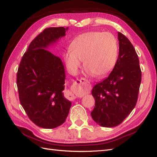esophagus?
Masks as SVG:
<instances>
[{
    "label": "esophagus",
    "instance_id": "esophagus-1",
    "mask_svg": "<svg viewBox=\"0 0 157 157\" xmlns=\"http://www.w3.org/2000/svg\"><path fill=\"white\" fill-rule=\"evenodd\" d=\"M79 82V84H86L88 83V82H87V80H86L85 79H80V80H78ZM69 98H70V99H71V100H74V99H75V96L73 94V93H69Z\"/></svg>",
    "mask_w": 157,
    "mask_h": 157
}]
</instances>
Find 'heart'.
<instances>
[{"mask_svg": "<svg viewBox=\"0 0 157 157\" xmlns=\"http://www.w3.org/2000/svg\"><path fill=\"white\" fill-rule=\"evenodd\" d=\"M118 55V43L112 34L90 32L73 40L69 51L64 54V60L73 75L76 74L84 61L88 74L104 78L115 68Z\"/></svg>", "mask_w": 157, "mask_h": 157, "instance_id": "obj_1", "label": "heart"}]
</instances>
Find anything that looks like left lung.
Segmentation results:
<instances>
[{
  "label": "left lung",
  "mask_w": 157,
  "mask_h": 157,
  "mask_svg": "<svg viewBox=\"0 0 157 157\" xmlns=\"http://www.w3.org/2000/svg\"><path fill=\"white\" fill-rule=\"evenodd\" d=\"M119 52L115 68L92 90L95 106L91 115L99 125L113 128L120 124L136 105L142 73L138 56L132 43L118 32Z\"/></svg>",
  "instance_id": "1"
}]
</instances>
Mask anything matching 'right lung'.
<instances>
[{"label":"right lung","mask_w":157,"mask_h":157,"mask_svg":"<svg viewBox=\"0 0 157 157\" xmlns=\"http://www.w3.org/2000/svg\"><path fill=\"white\" fill-rule=\"evenodd\" d=\"M68 29L49 28L41 32L23 55L17 74L20 103L31 121L44 129L62 125L71 106L63 92L66 77L62 59L48 51Z\"/></svg>","instance_id":"right-lung-1"}]
</instances>
